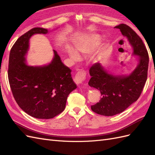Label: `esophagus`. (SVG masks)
Masks as SVG:
<instances>
[{
    "instance_id": "34e87169",
    "label": "esophagus",
    "mask_w": 155,
    "mask_h": 155,
    "mask_svg": "<svg viewBox=\"0 0 155 155\" xmlns=\"http://www.w3.org/2000/svg\"><path fill=\"white\" fill-rule=\"evenodd\" d=\"M86 74L87 73L83 69L79 70L78 72L76 74V76L74 77V82L76 84H78V85L82 83L86 79Z\"/></svg>"
}]
</instances>
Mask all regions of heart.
Segmentation results:
<instances>
[{
	"mask_svg": "<svg viewBox=\"0 0 155 155\" xmlns=\"http://www.w3.org/2000/svg\"><path fill=\"white\" fill-rule=\"evenodd\" d=\"M102 41V37L97 34H88L83 37L76 44V49L83 54H91L98 47ZM67 52L73 60L76 61L79 59V54L76 50L68 48Z\"/></svg>",
	"mask_w": 155,
	"mask_h": 155,
	"instance_id": "b5f03b06",
	"label": "heart"
}]
</instances>
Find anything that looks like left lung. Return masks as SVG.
I'll list each match as a JSON object with an SVG mask.
<instances>
[{
	"label": "left lung",
	"instance_id": "obj_1",
	"mask_svg": "<svg viewBox=\"0 0 155 155\" xmlns=\"http://www.w3.org/2000/svg\"><path fill=\"white\" fill-rule=\"evenodd\" d=\"M120 29L132 45L134 54L138 55L139 64L128 76H115L108 74L99 63L90 68L91 76L89 86L101 92L99 102L91 106L96 113L110 116L121 113L137 101L142 94L147 78L149 55L142 39L130 27L120 24L114 27Z\"/></svg>",
	"mask_w": 155,
	"mask_h": 155
}]
</instances>
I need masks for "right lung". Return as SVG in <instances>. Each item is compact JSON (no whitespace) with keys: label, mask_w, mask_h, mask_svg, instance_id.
<instances>
[{"label":"right lung","mask_w":155,"mask_h":155,"mask_svg":"<svg viewBox=\"0 0 155 155\" xmlns=\"http://www.w3.org/2000/svg\"><path fill=\"white\" fill-rule=\"evenodd\" d=\"M48 30L34 28L21 35L10 50L8 80L18 105L30 116L38 119H50L64 110L69 94L77 86L71 70L62 63L57 51L48 65L30 67L25 55L30 37L35 34H46Z\"/></svg>","instance_id":"obj_1"}]
</instances>
